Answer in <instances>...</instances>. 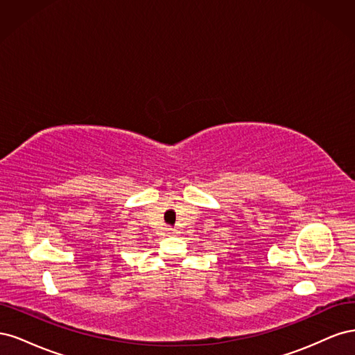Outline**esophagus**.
<instances>
[{
  "mask_svg": "<svg viewBox=\"0 0 355 355\" xmlns=\"http://www.w3.org/2000/svg\"><path fill=\"white\" fill-rule=\"evenodd\" d=\"M166 234H167V235H175L176 231L171 230V228H167V230H166Z\"/></svg>",
  "mask_w": 355,
  "mask_h": 355,
  "instance_id": "esophagus-1",
  "label": "esophagus"
}]
</instances>
